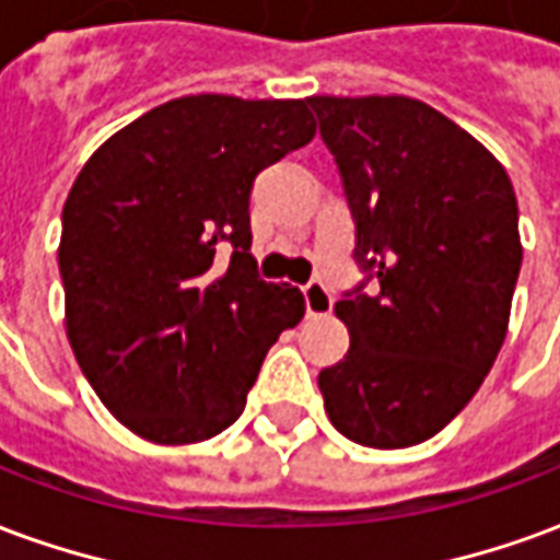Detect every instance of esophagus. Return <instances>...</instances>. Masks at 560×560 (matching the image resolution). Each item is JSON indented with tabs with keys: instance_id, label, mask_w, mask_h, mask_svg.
<instances>
[{
	"instance_id": "esophagus-1",
	"label": "esophagus",
	"mask_w": 560,
	"mask_h": 560,
	"mask_svg": "<svg viewBox=\"0 0 560 560\" xmlns=\"http://www.w3.org/2000/svg\"><path fill=\"white\" fill-rule=\"evenodd\" d=\"M302 296H305V312H308V317H326V314L332 312L335 300L323 281H308L302 288Z\"/></svg>"
}]
</instances>
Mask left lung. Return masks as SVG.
Returning a JSON list of instances; mask_svg holds the SVG:
<instances>
[{
  "label": "left lung",
  "mask_w": 560,
  "mask_h": 560,
  "mask_svg": "<svg viewBox=\"0 0 560 560\" xmlns=\"http://www.w3.org/2000/svg\"><path fill=\"white\" fill-rule=\"evenodd\" d=\"M355 222L350 350L317 385L338 433L409 448L469 404L499 355L520 267L501 163L412 97H308ZM372 293H366V281Z\"/></svg>",
  "instance_id": "obj_1"
}]
</instances>
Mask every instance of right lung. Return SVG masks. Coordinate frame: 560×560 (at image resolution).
I'll return each instance as SVG.
<instances>
[{"label": "right lung", "instance_id": "add662e5", "mask_svg": "<svg viewBox=\"0 0 560 560\" xmlns=\"http://www.w3.org/2000/svg\"><path fill=\"white\" fill-rule=\"evenodd\" d=\"M317 132L308 101L189 94L115 132L61 210L59 269L82 374L121 424L205 442L246 407L302 293L252 258L255 177Z\"/></svg>", "mask_w": 560, "mask_h": 560}]
</instances>
